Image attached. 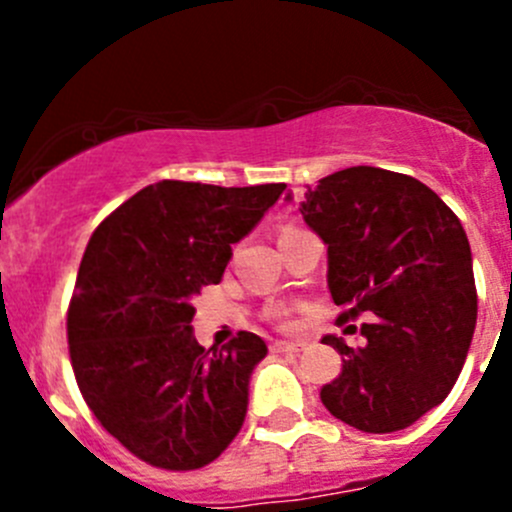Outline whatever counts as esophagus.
<instances>
[{
    "label": "esophagus",
    "mask_w": 512,
    "mask_h": 512,
    "mask_svg": "<svg viewBox=\"0 0 512 512\" xmlns=\"http://www.w3.org/2000/svg\"><path fill=\"white\" fill-rule=\"evenodd\" d=\"M307 347L304 342H275L272 344V352L275 354H299Z\"/></svg>",
    "instance_id": "esophagus-1"
}]
</instances>
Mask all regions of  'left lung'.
Wrapping results in <instances>:
<instances>
[{"label":"left lung","mask_w":512,"mask_h":512,"mask_svg":"<svg viewBox=\"0 0 512 512\" xmlns=\"http://www.w3.org/2000/svg\"><path fill=\"white\" fill-rule=\"evenodd\" d=\"M299 213L327 245L339 319L376 314L361 324L364 347L322 337L344 361L322 404L359 431H401L451 394L471 347L478 297L466 230L421 180L371 165L307 185Z\"/></svg>","instance_id":"1"}]
</instances>
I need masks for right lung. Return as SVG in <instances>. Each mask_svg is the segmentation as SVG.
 <instances>
[{
  "label": "right lung",
  "mask_w": 512,
  "mask_h": 512,
  "mask_svg": "<svg viewBox=\"0 0 512 512\" xmlns=\"http://www.w3.org/2000/svg\"><path fill=\"white\" fill-rule=\"evenodd\" d=\"M285 188L160 180L91 235L66 319L71 366L101 426L141 461L203 468L242 428L267 344L240 332L205 352L193 299L223 280L232 245Z\"/></svg>",
  "instance_id": "add662e5"
}]
</instances>
